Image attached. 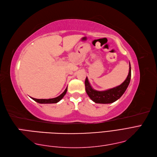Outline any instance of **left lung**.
<instances>
[{
	"label": "left lung",
	"mask_w": 157,
	"mask_h": 157,
	"mask_svg": "<svg viewBox=\"0 0 157 157\" xmlns=\"http://www.w3.org/2000/svg\"><path fill=\"white\" fill-rule=\"evenodd\" d=\"M131 68L129 63V72L127 78L121 85L109 90L98 91L93 89L90 86L89 80L85 79V90L92 101L100 104H109L117 101L124 94L131 81Z\"/></svg>",
	"instance_id": "8db88e82"
}]
</instances>
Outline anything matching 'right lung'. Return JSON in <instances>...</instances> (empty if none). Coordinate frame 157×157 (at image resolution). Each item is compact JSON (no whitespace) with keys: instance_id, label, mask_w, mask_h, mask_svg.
Segmentation results:
<instances>
[{"instance_id":"right-lung-1","label":"right lung","mask_w":157,"mask_h":157,"mask_svg":"<svg viewBox=\"0 0 157 157\" xmlns=\"http://www.w3.org/2000/svg\"><path fill=\"white\" fill-rule=\"evenodd\" d=\"M67 91V87L66 88V89L64 90V91L63 93L61 94L60 95H59V97H57L56 98H49V99H37V98H32V99L34 101H36L39 103H40V104H52V103H56L59 102L61 99H62L64 95L66 94Z\"/></svg>"}]
</instances>
